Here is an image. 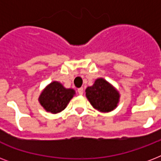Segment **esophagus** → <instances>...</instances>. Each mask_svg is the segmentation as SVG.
<instances>
[{
  "mask_svg": "<svg viewBox=\"0 0 161 161\" xmlns=\"http://www.w3.org/2000/svg\"><path fill=\"white\" fill-rule=\"evenodd\" d=\"M78 94H80V95H83V88H79L78 89Z\"/></svg>",
  "mask_w": 161,
  "mask_h": 161,
  "instance_id": "1",
  "label": "esophagus"
}]
</instances>
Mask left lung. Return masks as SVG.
I'll return each mask as SVG.
<instances>
[{
    "instance_id": "1",
    "label": "left lung",
    "mask_w": 161,
    "mask_h": 161,
    "mask_svg": "<svg viewBox=\"0 0 161 161\" xmlns=\"http://www.w3.org/2000/svg\"><path fill=\"white\" fill-rule=\"evenodd\" d=\"M86 97L94 108L100 112H110L117 107L119 93L103 78L96 79L93 86L86 88Z\"/></svg>"
}]
</instances>
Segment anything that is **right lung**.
<instances>
[{
    "instance_id": "add662e5",
    "label": "right lung",
    "mask_w": 161,
    "mask_h": 161,
    "mask_svg": "<svg viewBox=\"0 0 161 161\" xmlns=\"http://www.w3.org/2000/svg\"><path fill=\"white\" fill-rule=\"evenodd\" d=\"M74 94L73 89L65 88L62 83L54 81L42 92L38 100L46 111L58 114L67 107Z\"/></svg>"
}]
</instances>
